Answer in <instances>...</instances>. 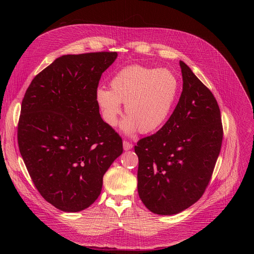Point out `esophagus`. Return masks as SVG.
Returning <instances> with one entry per match:
<instances>
[{"label": "esophagus", "mask_w": 254, "mask_h": 254, "mask_svg": "<svg viewBox=\"0 0 254 254\" xmlns=\"http://www.w3.org/2000/svg\"><path fill=\"white\" fill-rule=\"evenodd\" d=\"M123 144H124V150H125V151H128V150L132 149V143L129 142V141H127V140H124Z\"/></svg>", "instance_id": "esophagus-1"}]
</instances>
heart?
<instances>
[{"mask_svg":"<svg viewBox=\"0 0 254 254\" xmlns=\"http://www.w3.org/2000/svg\"><path fill=\"white\" fill-rule=\"evenodd\" d=\"M111 89L100 86L95 98L103 120L115 127L125 103L127 116L123 128L127 133L138 129L149 133L160 128L168 120L178 97L180 83L166 68L130 65L120 69L110 81Z\"/></svg>","mask_w":254,"mask_h":254,"instance_id":"heart-1","label":"heart"}]
</instances>
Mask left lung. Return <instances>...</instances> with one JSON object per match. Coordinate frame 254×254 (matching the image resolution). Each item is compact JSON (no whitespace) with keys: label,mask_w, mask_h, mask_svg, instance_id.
<instances>
[{"label":"left lung","mask_w":254,"mask_h":254,"mask_svg":"<svg viewBox=\"0 0 254 254\" xmlns=\"http://www.w3.org/2000/svg\"><path fill=\"white\" fill-rule=\"evenodd\" d=\"M183 90L168 122L140 138L137 192L159 215L178 214L204 194L218 159L223 127L219 105L208 87L180 61Z\"/></svg>","instance_id":"1"}]
</instances>
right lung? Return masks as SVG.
I'll list each match as a JSON object with an SVG mask.
<instances>
[{
    "mask_svg": "<svg viewBox=\"0 0 254 254\" xmlns=\"http://www.w3.org/2000/svg\"><path fill=\"white\" fill-rule=\"evenodd\" d=\"M117 52L57 58L29 85L18 124L19 150L41 196L64 212L88 208L123 153V139L99 115L95 92Z\"/></svg>",
    "mask_w": 254,
    "mask_h": 254,
    "instance_id": "add662e5",
    "label": "right lung"
}]
</instances>
